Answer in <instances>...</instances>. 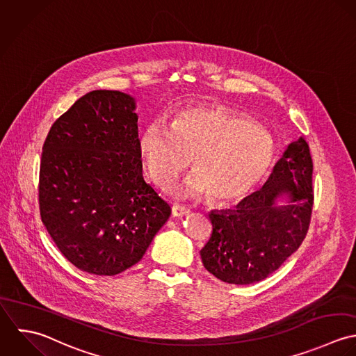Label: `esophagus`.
Here are the masks:
<instances>
[{"label": "esophagus", "instance_id": "1", "mask_svg": "<svg viewBox=\"0 0 356 356\" xmlns=\"http://www.w3.org/2000/svg\"><path fill=\"white\" fill-rule=\"evenodd\" d=\"M188 212H190L188 208H186V207H183V205L175 204V205L172 207V216H173V217H183V216H186Z\"/></svg>", "mask_w": 356, "mask_h": 356}]
</instances>
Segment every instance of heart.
Wrapping results in <instances>:
<instances>
[{
    "label": "heart",
    "instance_id": "1",
    "mask_svg": "<svg viewBox=\"0 0 356 356\" xmlns=\"http://www.w3.org/2000/svg\"><path fill=\"white\" fill-rule=\"evenodd\" d=\"M139 149L148 177L161 188L170 186L188 166L194 173L179 193H209L228 202L253 190L275 158L273 135L242 113L202 106L177 111L170 127L151 121L143 129Z\"/></svg>",
    "mask_w": 356,
    "mask_h": 356
}]
</instances>
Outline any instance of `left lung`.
Masks as SVG:
<instances>
[{
    "label": "left lung",
    "mask_w": 356,
    "mask_h": 356,
    "mask_svg": "<svg viewBox=\"0 0 356 356\" xmlns=\"http://www.w3.org/2000/svg\"><path fill=\"white\" fill-rule=\"evenodd\" d=\"M312 159L307 142L290 143L261 190L234 211H212L204 267L222 282L250 284L275 273L302 243L312 213ZM288 204L280 206L283 198Z\"/></svg>",
    "instance_id": "obj_1"
}]
</instances>
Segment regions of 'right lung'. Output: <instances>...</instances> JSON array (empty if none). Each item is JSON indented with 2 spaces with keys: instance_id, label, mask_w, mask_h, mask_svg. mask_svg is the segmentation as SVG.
I'll return each mask as SVG.
<instances>
[{
  "instance_id": "add662e5",
  "label": "right lung",
  "mask_w": 356,
  "mask_h": 356,
  "mask_svg": "<svg viewBox=\"0 0 356 356\" xmlns=\"http://www.w3.org/2000/svg\"><path fill=\"white\" fill-rule=\"evenodd\" d=\"M136 102L92 90L52 125L40 166L41 220L81 271L117 275L142 260L170 207L143 179Z\"/></svg>"
}]
</instances>
